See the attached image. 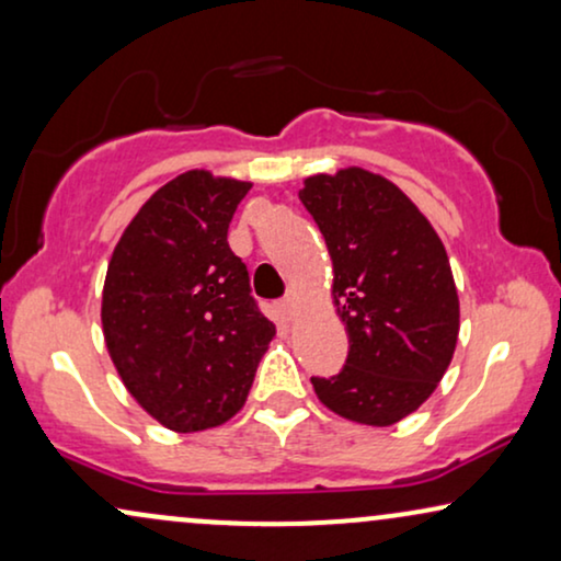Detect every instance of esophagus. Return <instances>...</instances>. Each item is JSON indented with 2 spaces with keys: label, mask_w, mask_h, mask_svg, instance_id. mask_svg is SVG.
<instances>
[{
  "label": "esophagus",
  "mask_w": 561,
  "mask_h": 561,
  "mask_svg": "<svg viewBox=\"0 0 561 561\" xmlns=\"http://www.w3.org/2000/svg\"><path fill=\"white\" fill-rule=\"evenodd\" d=\"M297 302H300V297H297V289H289V293L285 295V300L279 302V310L285 313V318L297 316Z\"/></svg>",
  "instance_id": "1"
}]
</instances>
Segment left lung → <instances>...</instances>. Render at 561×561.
<instances>
[{"mask_svg":"<svg viewBox=\"0 0 561 561\" xmlns=\"http://www.w3.org/2000/svg\"><path fill=\"white\" fill-rule=\"evenodd\" d=\"M300 202L323 232L350 336L342 373L310 378L318 401L357 424L401 422L456 352L460 305L443 240L396 183L365 168L310 175Z\"/></svg>","mask_w":561,"mask_h":561,"instance_id":"1","label":"left lung"}]
</instances>
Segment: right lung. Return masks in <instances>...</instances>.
Here are the masks:
<instances>
[{
  "instance_id": "add662e5",
  "label": "right lung",
  "mask_w": 561,
  "mask_h": 561,
  "mask_svg": "<svg viewBox=\"0 0 561 561\" xmlns=\"http://www.w3.org/2000/svg\"><path fill=\"white\" fill-rule=\"evenodd\" d=\"M251 183L188 170L141 204L113 248L101 321L126 391L173 432L236 416L274 339L228 245Z\"/></svg>"
}]
</instances>
